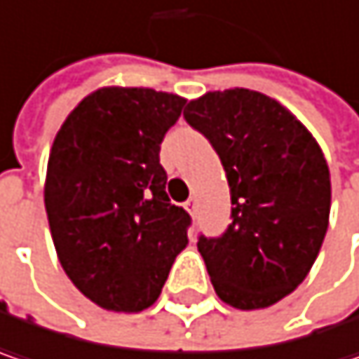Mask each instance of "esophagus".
Segmentation results:
<instances>
[{
  "mask_svg": "<svg viewBox=\"0 0 359 359\" xmlns=\"http://www.w3.org/2000/svg\"><path fill=\"white\" fill-rule=\"evenodd\" d=\"M184 208H187V212L191 213V215H195V213H197V199H195V197L189 199V201L184 203Z\"/></svg>",
  "mask_w": 359,
  "mask_h": 359,
  "instance_id": "34e87169",
  "label": "esophagus"
}]
</instances>
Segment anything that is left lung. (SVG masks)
<instances>
[{"label": "left lung", "mask_w": 359, "mask_h": 359, "mask_svg": "<svg viewBox=\"0 0 359 359\" xmlns=\"http://www.w3.org/2000/svg\"><path fill=\"white\" fill-rule=\"evenodd\" d=\"M187 123L217 151L232 224L197 248L226 304L267 309L309 276L327 234L331 175L310 131L277 100L246 88L208 92Z\"/></svg>", "instance_id": "1"}]
</instances>
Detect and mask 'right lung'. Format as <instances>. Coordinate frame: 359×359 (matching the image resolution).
<instances>
[{"mask_svg": "<svg viewBox=\"0 0 359 359\" xmlns=\"http://www.w3.org/2000/svg\"><path fill=\"white\" fill-rule=\"evenodd\" d=\"M184 98L109 86L69 113L50 147L45 208L59 263L88 300L113 312L151 306L191 215L166 195L160 144Z\"/></svg>", "mask_w": 359, "mask_h": 359, "instance_id": "1", "label": "right lung"}]
</instances>
